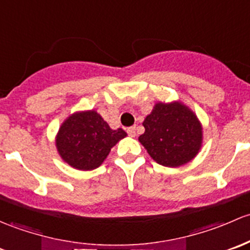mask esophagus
<instances>
[{
  "instance_id": "34e87169",
  "label": "esophagus",
  "mask_w": 250,
  "mask_h": 250,
  "mask_svg": "<svg viewBox=\"0 0 250 250\" xmlns=\"http://www.w3.org/2000/svg\"><path fill=\"white\" fill-rule=\"evenodd\" d=\"M126 131H127L128 136H131V137H135L136 136V126H131V127H128Z\"/></svg>"
}]
</instances>
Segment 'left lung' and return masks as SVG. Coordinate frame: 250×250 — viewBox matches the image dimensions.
<instances>
[{
  "mask_svg": "<svg viewBox=\"0 0 250 250\" xmlns=\"http://www.w3.org/2000/svg\"><path fill=\"white\" fill-rule=\"evenodd\" d=\"M140 142L159 165L178 167L189 163L201 148L202 126L181 102H159L144 119Z\"/></svg>",
  "mask_w": 250,
  "mask_h": 250,
  "instance_id": "1",
  "label": "left lung"
}]
</instances>
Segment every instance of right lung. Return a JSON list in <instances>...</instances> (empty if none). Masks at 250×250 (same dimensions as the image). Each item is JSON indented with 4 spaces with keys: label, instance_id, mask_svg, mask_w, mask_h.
<instances>
[{
    "label": "right lung",
    "instance_id": "add662e5",
    "mask_svg": "<svg viewBox=\"0 0 250 250\" xmlns=\"http://www.w3.org/2000/svg\"><path fill=\"white\" fill-rule=\"evenodd\" d=\"M124 137L126 132L123 128L112 130L95 110L77 112L61 125L56 148L69 166L91 171L104 163L110 149Z\"/></svg>",
    "mask_w": 250,
    "mask_h": 250
}]
</instances>
